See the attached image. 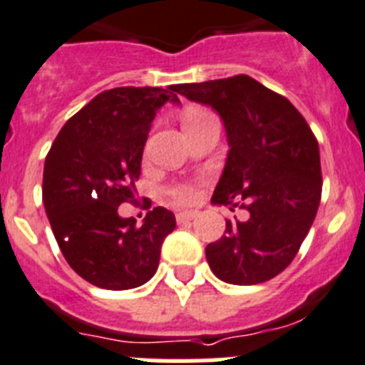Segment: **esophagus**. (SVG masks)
<instances>
[{
    "mask_svg": "<svg viewBox=\"0 0 365 365\" xmlns=\"http://www.w3.org/2000/svg\"><path fill=\"white\" fill-rule=\"evenodd\" d=\"M196 215H198V211H183V213L176 215V220H178V224H185L189 220H195Z\"/></svg>",
    "mask_w": 365,
    "mask_h": 365,
    "instance_id": "1",
    "label": "esophagus"
}]
</instances>
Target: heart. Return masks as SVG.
Returning a JSON list of instances; mask_svg holds the SVG:
<instances>
[{"label": "heart", "mask_w": 365, "mask_h": 365, "mask_svg": "<svg viewBox=\"0 0 365 365\" xmlns=\"http://www.w3.org/2000/svg\"><path fill=\"white\" fill-rule=\"evenodd\" d=\"M211 112L207 110H202V108H191L187 110L182 117V125H187V123L196 121V119H202V117L209 115ZM169 195L173 196L174 202L178 204H195L200 198V185L196 182H185V183H176L174 187L169 189Z\"/></svg>", "instance_id": "1"}]
</instances>
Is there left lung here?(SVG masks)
Returning <instances> with one entry per match:
<instances>
[{"mask_svg":"<svg viewBox=\"0 0 365 365\" xmlns=\"http://www.w3.org/2000/svg\"><path fill=\"white\" fill-rule=\"evenodd\" d=\"M173 91L215 108L230 154L211 202L246 209L207 244L211 272L231 284H257L287 268L322 200L318 139L290 101L248 75L178 84Z\"/></svg>","mask_w":365,"mask_h":365,"instance_id":"left-lung-1","label":"left lung"}]
</instances>
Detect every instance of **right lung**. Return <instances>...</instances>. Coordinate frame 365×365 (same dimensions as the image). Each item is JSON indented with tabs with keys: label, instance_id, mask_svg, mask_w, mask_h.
<instances>
[{
	"label": "right lung",
	"instance_id": "add662e5",
	"mask_svg": "<svg viewBox=\"0 0 365 365\" xmlns=\"http://www.w3.org/2000/svg\"><path fill=\"white\" fill-rule=\"evenodd\" d=\"M178 103L173 86L113 88L62 126L43 165L42 198L68 264L106 290L141 287L156 274L174 213L154 207L141 226L117 209L135 202V182L156 112ZM150 207V202H143Z\"/></svg>",
	"mask_w": 365,
	"mask_h": 365
}]
</instances>
